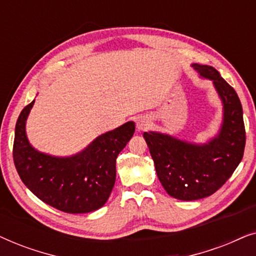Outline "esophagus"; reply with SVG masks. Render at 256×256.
Segmentation results:
<instances>
[{
	"instance_id": "1",
	"label": "esophagus",
	"mask_w": 256,
	"mask_h": 256,
	"mask_svg": "<svg viewBox=\"0 0 256 256\" xmlns=\"http://www.w3.org/2000/svg\"><path fill=\"white\" fill-rule=\"evenodd\" d=\"M138 130H146L150 127V120L149 118L142 116L138 120Z\"/></svg>"
}]
</instances>
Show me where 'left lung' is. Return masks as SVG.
Instances as JSON below:
<instances>
[{"label": "left lung", "mask_w": 256, "mask_h": 256, "mask_svg": "<svg viewBox=\"0 0 256 256\" xmlns=\"http://www.w3.org/2000/svg\"><path fill=\"white\" fill-rule=\"evenodd\" d=\"M192 66L202 78L212 80L222 101L219 134L205 144L156 132L143 134L160 184L168 194L180 200H197L219 190L239 166L246 144L242 106L236 90L212 66Z\"/></svg>", "instance_id": "8db88e82"}]
</instances>
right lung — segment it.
Instances as JSON below:
<instances>
[{
  "label": "right lung",
  "instance_id": "1",
  "mask_svg": "<svg viewBox=\"0 0 256 256\" xmlns=\"http://www.w3.org/2000/svg\"><path fill=\"white\" fill-rule=\"evenodd\" d=\"M34 100L23 108L15 127L12 156L20 180L45 204L66 213H88L104 205L116 178V157L135 132L129 121L100 135L82 152L54 157L31 146L26 118Z\"/></svg>",
  "mask_w": 256,
  "mask_h": 256
}]
</instances>
